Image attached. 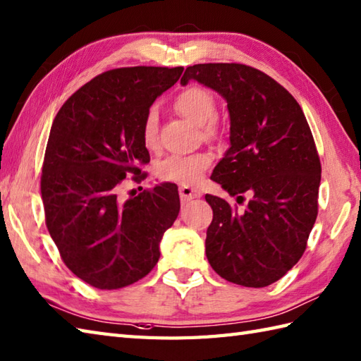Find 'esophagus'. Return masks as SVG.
Masks as SVG:
<instances>
[{
	"mask_svg": "<svg viewBox=\"0 0 361 361\" xmlns=\"http://www.w3.org/2000/svg\"><path fill=\"white\" fill-rule=\"evenodd\" d=\"M202 197V192L197 188H190V186H180V198L181 202H190L194 198Z\"/></svg>",
	"mask_w": 361,
	"mask_h": 361,
	"instance_id": "34e87169",
	"label": "esophagus"
}]
</instances>
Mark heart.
Here are the masks:
<instances>
[{
    "label": "heart",
    "mask_w": 361,
    "mask_h": 361,
    "mask_svg": "<svg viewBox=\"0 0 361 361\" xmlns=\"http://www.w3.org/2000/svg\"><path fill=\"white\" fill-rule=\"evenodd\" d=\"M175 110L186 119L200 126L203 136L214 140L219 136L216 124L217 104L216 97L209 90L203 87H188L176 94L173 101ZM141 137L149 150L158 145V113L155 109L147 110L141 124ZM212 163V157L206 152L189 153V155H172L161 161L157 167V175L163 181L176 183V185H192L202 178L206 169Z\"/></svg>",
    "instance_id": "1"
}]
</instances>
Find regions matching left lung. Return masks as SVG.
I'll use <instances>...</instances> for the list:
<instances>
[{
    "mask_svg": "<svg viewBox=\"0 0 361 361\" xmlns=\"http://www.w3.org/2000/svg\"><path fill=\"white\" fill-rule=\"evenodd\" d=\"M190 79L224 96L231 119V147L211 178L229 195L251 194L245 211L206 194L214 214L206 257L229 282L267 287L301 259L318 216L321 163L307 119L286 88L252 66L198 63L181 83Z\"/></svg>",
    "mask_w": 361,
    "mask_h": 361,
    "instance_id": "8db88e82",
    "label": "left lung"
}]
</instances>
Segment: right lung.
Segmentation results:
<instances>
[{
    "instance_id": "add662e5",
    "label": "right lung",
    "mask_w": 361,
    "mask_h": 361,
    "mask_svg": "<svg viewBox=\"0 0 361 361\" xmlns=\"http://www.w3.org/2000/svg\"><path fill=\"white\" fill-rule=\"evenodd\" d=\"M183 70L105 71L75 91L52 122L40 183L46 226L65 265L96 288H122L149 274L180 212L173 183L128 200L119 188L150 161L142 118Z\"/></svg>"
}]
</instances>
